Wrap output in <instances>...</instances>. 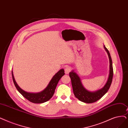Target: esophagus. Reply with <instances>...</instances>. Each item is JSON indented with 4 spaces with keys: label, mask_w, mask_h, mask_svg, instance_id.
<instances>
[{
    "label": "esophagus",
    "mask_w": 128,
    "mask_h": 128,
    "mask_svg": "<svg viewBox=\"0 0 128 128\" xmlns=\"http://www.w3.org/2000/svg\"><path fill=\"white\" fill-rule=\"evenodd\" d=\"M70 68L68 66H66L65 68V73L66 74H68L70 72Z\"/></svg>",
    "instance_id": "34e87169"
}]
</instances>
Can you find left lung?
<instances>
[{
	"mask_svg": "<svg viewBox=\"0 0 128 128\" xmlns=\"http://www.w3.org/2000/svg\"><path fill=\"white\" fill-rule=\"evenodd\" d=\"M104 48L108 54L110 65L108 80L102 88L95 92L89 91L83 86L80 77L74 70H72L69 73L74 95L78 99L82 102L90 104L97 102L107 93L112 84L113 77L112 62L108 49L104 46Z\"/></svg>",
	"mask_w": 128,
	"mask_h": 128,
	"instance_id": "left-lung-1",
	"label": "left lung"
}]
</instances>
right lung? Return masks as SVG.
Returning <instances> with one entry per match:
<instances>
[{
  "label": "right lung",
  "instance_id": "1",
  "mask_svg": "<svg viewBox=\"0 0 128 128\" xmlns=\"http://www.w3.org/2000/svg\"><path fill=\"white\" fill-rule=\"evenodd\" d=\"M64 74V69H60L53 76L51 80L50 81L44 90L38 92H29L22 90L18 86L15 80L12 70V80L16 90L25 98L34 104H42L49 100L53 96L55 88L60 80Z\"/></svg>",
  "mask_w": 128,
  "mask_h": 128
}]
</instances>
